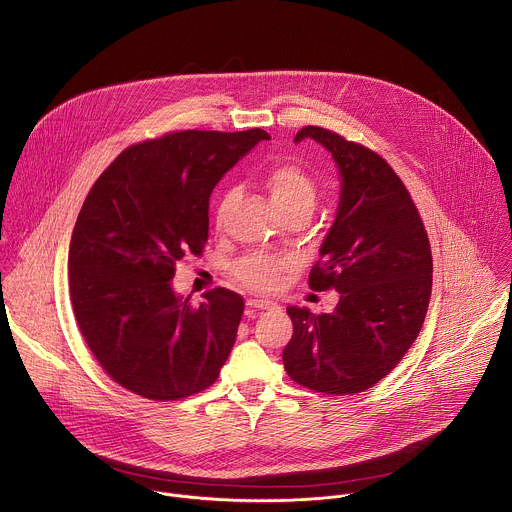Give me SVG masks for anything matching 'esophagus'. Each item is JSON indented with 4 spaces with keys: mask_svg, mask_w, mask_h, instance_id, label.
I'll use <instances>...</instances> for the list:
<instances>
[{
    "mask_svg": "<svg viewBox=\"0 0 512 512\" xmlns=\"http://www.w3.org/2000/svg\"><path fill=\"white\" fill-rule=\"evenodd\" d=\"M247 307H249V315H253L257 309H271V307H275V303L273 301H269V299H247Z\"/></svg>",
    "mask_w": 512,
    "mask_h": 512,
    "instance_id": "1",
    "label": "esophagus"
}]
</instances>
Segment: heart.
I'll list each match as a JSON object with an SVG mask.
<instances>
[{
	"label": "heart",
	"mask_w": 512,
	"mask_h": 512,
	"mask_svg": "<svg viewBox=\"0 0 512 512\" xmlns=\"http://www.w3.org/2000/svg\"><path fill=\"white\" fill-rule=\"evenodd\" d=\"M263 183L281 217L293 211H307V213L313 211L317 201V187L299 164L281 162L271 166L265 173ZM231 201H233V191H227L219 201L217 223H221L223 213L227 211ZM287 271H289L287 259L273 257V255H251L241 263H237L235 277L253 291H273L281 285Z\"/></svg>",
	"instance_id": "1"
}]
</instances>
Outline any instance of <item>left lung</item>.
Segmentation results:
<instances>
[{"label":"left lung","mask_w":512,"mask_h":512,"mask_svg":"<svg viewBox=\"0 0 512 512\" xmlns=\"http://www.w3.org/2000/svg\"><path fill=\"white\" fill-rule=\"evenodd\" d=\"M323 144L342 175L335 221L311 267L313 291L335 289L331 313L287 307L293 335L283 350L289 378L333 396L386 378L418 337L432 291V251L420 213L394 168L364 144L321 126L295 142Z\"/></svg>","instance_id":"obj_1"}]
</instances>
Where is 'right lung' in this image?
I'll return each instance as SVG.
<instances>
[{
	"label": "right lung",
	"instance_id": "obj_1",
	"mask_svg": "<svg viewBox=\"0 0 512 512\" xmlns=\"http://www.w3.org/2000/svg\"><path fill=\"white\" fill-rule=\"evenodd\" d=\"M267 138L168 132L122 150L90 189L70 241V299L92 356L132 394L173 402L217 382L245 301L217 287L193 305L170 281L181 259L203 255L215 185Z\"/></svg>",
	"mask_w": 512,
	"mask_h": 512
}]
</instances>
